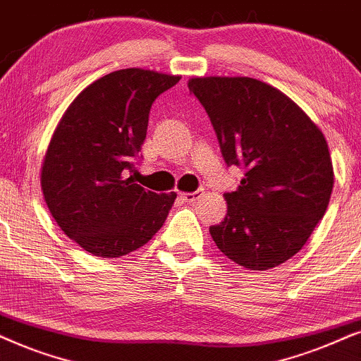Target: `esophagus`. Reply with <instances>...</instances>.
<instances>
[{
    "label": "esophagus",
    "mask_w": 361,
    "mask_h": 361,
    "mask_svg": "<svg viewBox=\"0 0 361 361\" xmlns=\"http://www.w3.org/2000/svg\"><path fill=\"white\" fill-rule=\"evenodd\" d=\"M203 193H204L203 190H196V191H193V193H186V191H181L180 198L183 200V202H186V203H193V202H196V200H198L200 196H202Z\"/></svg>",
    "instance_id": "1"
}]
</instances>
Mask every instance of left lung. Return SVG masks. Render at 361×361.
Here are the masks:
<instances>
[{
  "instance_id": "8db88e82",
  "label": "left lung",
  "mask_w": 361,
  "mask_h": 361,
  "mask_svg": "<svg viewBox=\"0 0 361 361\" xmlns=\"http://www.w3.org/2000/svg\"><path fill=\"white\" fill-rule=\"evenodd\" d=\"M226 165L245 178L225 193V221L209 226L220 252L248 270L296 255L325 214L333 165L322 130L280 90L248 76L191 78Z\"/></svg>"
}]
</instances>
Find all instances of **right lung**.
<instances>
[{"instance_id":"right-lung-1","label":"right lung","mask_w":361,"mask_h":361,"mask_svg":"<svg viewBox=\"0 0 361 361\" xmlns=\"http://www.w3.org/2000/svg\"><path fill=\"white\" fill-rule=\"evenodd\" d=\"M180 76L141 68L104 75L73 99L41 166L49 213L68 238L102 258L147 245L165 223L176 193L135 183L136 154L149 108Z\"/></svg>"}]
</instances>
